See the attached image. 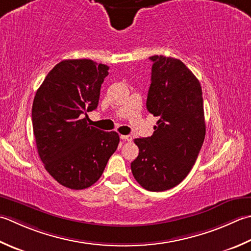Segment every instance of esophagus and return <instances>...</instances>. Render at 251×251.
Returning a JSON list of instances; mask_svg holds the SVG:
<instances>
[{
    "instance_id": "1",
    "label": "esophagus",
    "mask_w": 251,
    "mask_h": 251,
    "mask_svg": "<svg viewBox=\"0 0 251 251\" xmlns=\"http://www.w3.org/2000/svg\"><path fill=\"white\" fill-rule=\"evenodd\" d=\"M121 138H122L123 140H125V141H128V142H130V141L132 140V137H131L130 135H126V136L122 135V136H121Z\"/></svg>"
}]
</instances>
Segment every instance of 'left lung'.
Wrapping results in <instances>:
<instances>
[{
	"label": "left lung",
	"instance_id": "obj_1",
	"mask_svg": "<svg viewBox=\"0 0 251 251\" xmlns=\"http://www.w3.org/2000/svg\"><path fill=\"white\" fill-rule=\"evenodd\" d=\"M147 110L159 121L153 135L136 138L139 154L131 162L135 179L150 191L175 187L188 175L205 136L202 90L185 64L153 55Z\"/></svg>",
	"mask_w": 251,
	"mask_h": 251
}]
</instances>
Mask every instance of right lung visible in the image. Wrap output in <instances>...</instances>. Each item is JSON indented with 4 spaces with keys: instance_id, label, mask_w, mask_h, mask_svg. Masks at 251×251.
Wrapping results in <instances>:
<instances>
[{
    "instance_id": "add662e5",
    "label": "right lung",
    "mask_w": 251,
    "mask_h": 251,
    "mask_svg": "<svg viewBox=\"0 0 251 251\" xmlns=\"http://www.w3.org/2000/svg\"><path fill=\"white\" fill-rule=\"evenodd\" d=\"M107 71L109 66L87 58L62 61L34 96L31 119L38 153L49 174L64 187H90L119 146L117 132L87 123V112L99 103Z\"/></svg>"
}]
</instances>
